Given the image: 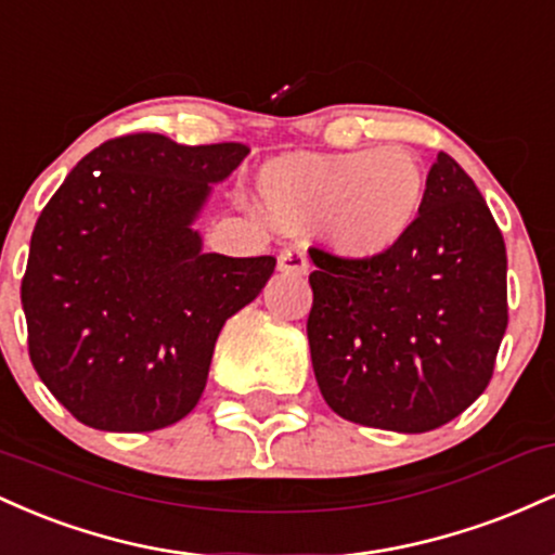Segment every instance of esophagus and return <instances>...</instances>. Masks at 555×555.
I'll use <instances>...</instances> for the list:
<instances>
[{"mask_svg":"<svg viewBox=\"0 0 555 555\" xmlns=\"http://www.w3.org/2000/svg\"><path fill=\"white\" fill-rule=\"evenodd\" d=\"M279 271L292 273V276H299V273L308 271V256H305L302 247H284L279 253Z\"/></svg>","mask_w":555,"mask_h":555,"instance_id":"1","label":"esophagus"}]
</instances>
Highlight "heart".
<instances>
[{
	"label": "heart",
	"mask_w": 555,
	"mask_h": 555,
	"mask_svg": "<svg viewBox=\"0 0 555 555\" xmlns=\"http://www.w3.org/2000/svg\"><path fill=\"white\" fill-rule=\"evenodd\" d=\"M425 171L410 151L289 156L258 175V206L284 229H315L334 256L373 263L410 237L425 203Z\"/></svg>",
	"instance_id": "1"
}]
</instances>
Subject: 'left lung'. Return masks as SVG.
<instances>
[{
	"mask_svg": "<svg viewBox=\"0 0 555 555\" xmlns=\"http://www.w3.org/2000/svg\"><path fill=\"white\" fill-rule=\"evenodd\" d=\"M310 258V358L336 415L425 433L486 391L508 323L506 245L449 154H438L417 224L391 256Z\"/></svg>",
	"mask_w": 555,
	"mask_h": 555,
	"instance_id": "obj_1",
	"label": "left lung"
}]
</instances>
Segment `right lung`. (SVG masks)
Returning <instances> with one entry per match:
<instances>
[{"label":"right lung","instance_id":"add662e5","mask_svg":"<svg viewBox=\"0 0 555 555\" xmlns=\"http://www.w3.org/2000/svg\"><path fill=\"white\" fill-rule=\"evenodd\" d=\"M247 154L156 132L106 140L38 216L21 289L30 360L88 428L158 430L195 410L221 328L276 266L206 253L195 229Z\"/></svg>","mask_w":555,"mask_h":555}]
</instances>
